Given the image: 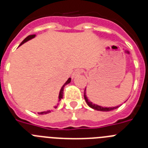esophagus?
<instances>
[{
	"label": "esophagus",
	"mask_w": 148,
	"mask_h": 148,
	"mask_svg": "<svg viewBox=\"0 0 148 148\" xmlns=\"http://www.w3.org/2000/svg\"><path fill=\"white\" fill-rule=\"evenodd\" d=\"M82 73V70H81V69H76L75 71L73 72V75H72V77H73V78H74V77L77 76L78 75H80Z\"/></svg>",
	"instance_id": "obj_1"
}]
</instances>
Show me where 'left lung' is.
Instances as JSON below:
<instances>
[{"instance_id": "1", "label": "left lung", "mask_w": 148, "mask_h": 148, "mask_svg": "<svg viewBox=\"0 0 148 148\" xmlns=\"http://www.w3.org/2000/svg\"><path fill=\"white\" fill-rule=\"evenodd\" d=\"M84 99H85L86 102H87V105L90 107V108H92V109L95 110H99V111H111L113 110L116 109V108H118L119 106H116V107H112V108H105V107H101V106L97 105V104H93L92 102L90 101L87 99V95H86V88L84 90Z\"/></svg>"}]
</instances>
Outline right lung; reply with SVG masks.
I'll use <instances>...</instances> for the list:
<instances>
[{"mask_svg": "<svg viewBox=\"0 0 148 148\" xmlns=\"http://www.w3.org/2000/svg\"><path fill=\"white\" fill-rule=\"evenodd\" d=\"M35 35H29V36H27V37L26 38L24 39V40H23L21 43L20 46L22 45L23 44H24L25 42H27V41H28V40H31V39L33 38H35ZM70 82H71V78H68V80L66 81V82H65L64 84V85H63L62 87L61 88V90H60V92H59V95H58V101H61V99L63 98V95H64V88L65 85H66V84H68L69 83H70ZM58 104H57L56 106H55L54 108H58ZM50 113V110L44 111V112H40V113H38V114L43 115V114H47V113Z\"/></svg>", "mask_w": 148, "mask_h": 148, "instance_id": "add662e5", "label": "right lung"}]
</instances>
